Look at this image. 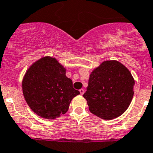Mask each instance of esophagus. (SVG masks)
I'll return each mask as SVG.
<instances>
[{"instance_id":"1","label":"esophagus","mask_w":153,"mask_h":153,"mask_svg":"<svg viewBox=\"0 0 153 153\" xmlns=\"http://www.w3.org/2000/svg\"><path fill=\"white\" fill-rule=\"evenodd\" d=\"M79 91H80V93H81V95H83L84 93V92H85V90H84V89H81V90H80Z\"/></svg>"}]
</instances>
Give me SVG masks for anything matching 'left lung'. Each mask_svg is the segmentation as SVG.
<instances>
[{
    "instance_id": "left-lung-1",
    "label": "left lung",
    "mask_w": 153,
    "mask_h": 153,
    "mask_svg": "<svg viewBox=\"0 0 153 153\" xmlns=\"http://www.w3.org/2000/svg\"><path fill=\"white\" fill-rule=\"evenodd\" d=\"M134 80L130 71L117 60L104 61L90 75L83 95L92 114L104 120L122 115L134 96Z\"/></svg>"
}]
</instances>
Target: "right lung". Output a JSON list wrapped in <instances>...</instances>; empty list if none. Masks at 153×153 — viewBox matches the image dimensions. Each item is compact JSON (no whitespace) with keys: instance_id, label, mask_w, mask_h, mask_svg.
I'll return each instance as SVG.
<instances>
[{"instance_id":"obj_1","label":"right lung","mask_w":153,"mask_h":153,"mask_svg":"<svg viewBox=\"0 0 153 153\" xmlns=\"http://www.w3.org/2000/svg\"><path fill=\"white\" fill-rule=\"evenodd\" d=\"M25 101L38 116L53 120L64 114L80 94L66 76V69L55 58L44 57L33 63L22 81Z\"/></svg>"}]
</instances>
